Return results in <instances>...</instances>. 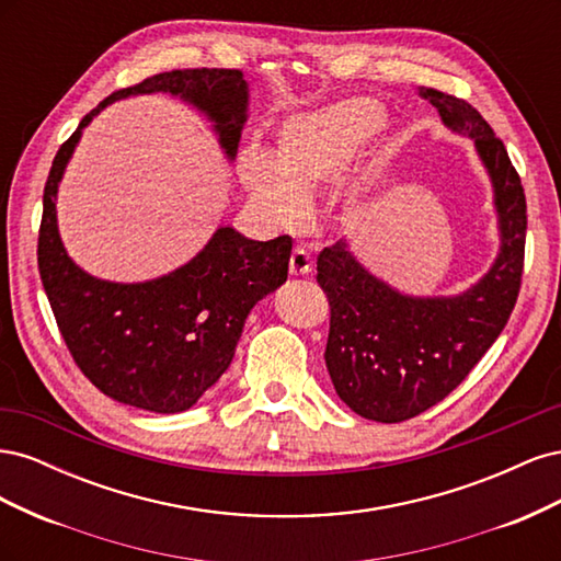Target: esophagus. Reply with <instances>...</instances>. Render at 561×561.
<instances>
[{
	"instance_id": "obj_1",
	"label": "esophagus",
	"mask_w": 561,
	"mask_h": 561,
	"mask_svg": "<svg viewBox=\"0 0 561 561\" xmlns=\"http://www.w3.org/2000/svg\"><path fill=\"white\" fill-rule=\"evenodd\" d=\"M311 268H313V262H311V257H309V252L304 250V248L293 250L290 274H293V276H307V274H311Z\"/></svg>"
}]
</instances>
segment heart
Here are the masks:
<instances>
[{
  "mask_svg": "<svg viewBox=\"0 0 561 561\" xmlns=\"http://www.w3.org/2000/svg\"><path fill=\"white\" fill-rule=\"evenodd\" d=\"M383 118V107L369 98L334 100L285 118L274 133L268 154L245 151L239 159V180L254 208L274 229H299L311 210L309 196L342 180ZM388 163L390 147L381 142L351 168L342 182L348 210L358 213L377 201Z\"/></svg>",
  "mask_w": 561,
  "mask_h": 561,
  "instance_id": "b5f03b06",
  "label": "heart"
}]
</instances>
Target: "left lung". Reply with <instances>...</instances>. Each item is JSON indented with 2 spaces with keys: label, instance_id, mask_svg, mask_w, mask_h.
<instances>
[{
  "label": "left lung",
  "instance_id": "1",
  "mask_svg": "<svg viewBox=\"0 0 561 561\" xmlns=\"http://www.w3.org/2000/svg\"><path fill=\"white\" fill-rule=\"evenodd\" d=\"M443 124L472 140L494 194L499 252L486 274L456 295H407L375 276L346 239L318 254L330 299L325 365L342 398L369 421L398 423L445 400L503 332L519 295L526 198L494 130L466 100L421 89Z\"/></svg>",
  "mask_w": 561,
  "mask_h": 561
}]
</instances>
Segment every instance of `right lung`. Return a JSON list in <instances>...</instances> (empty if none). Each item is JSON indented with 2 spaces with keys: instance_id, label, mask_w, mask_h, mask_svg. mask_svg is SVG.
Segmentation results:
<instances>
[{
  "instance_id": "obj_1",
  "label": "right lung",
  "mask_w": 561,
  "mask_h": 561,
  "mask_svg": "<svg viewBox=\"0 0 561 561\" xmlns=\"http://www.w3.org/2000/svg\"><path fill=\"white\" fill-rule=\"evenodd\" d=\"M154 93L206 116L227 161L239 154L250 105L241 70H173L116 91L58 149L44 186L37 254L60 334L91 383L116 402L178 414L225 375L248 313L287 280L293 239L252 241L222 225L190 262L140 283L91 276L70 257L58 229V190L83 128L116 100Z\"/></svg>"
}]
</instances>
